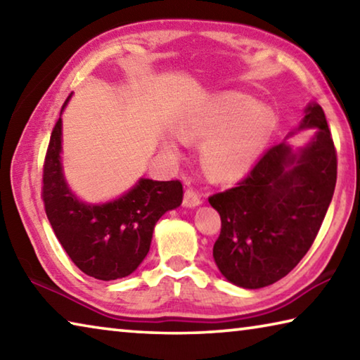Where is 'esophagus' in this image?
I'll return each instance as SVG.
<instances>
[{
  "label": "esophagus",
  "instance_id": "obj_1",
  "mask_svg": "<svg viewBox=\"0 0 360 360\" xmlns=\"http://www.w3.org/2000/svg\"><path fill=\"white\" fill-rule=\"evenodd\" d=\"M182 205H184L186 208H195V206L202 205V197H200V193L195 191V188L188 187L184 192V200H182Z\"/></svg>",
  "mask_w": 360,
  "mask_h": 360
}]
</instances>
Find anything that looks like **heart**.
<instances>
[{"instance_id": "obj_1", "label": "heart", "mask_w": 360, "mask_h": 360, "mask_svg": "<svg viewBox=\"0 0 360 360\" xmlns=\"http://www.w3.org/2000/svg\"><path fill=\"white\" fill-rule=\"evenodd\" d=\"M276 125L271 108L249 95L227 92L195 109L179 124L184 141H202L203 163L217 179L245 174L257 160Z\"/></svg>"}]
</instances>
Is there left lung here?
Instances as JSON below:
<instances>
[{
    "label": "left lung",
    "mask_w": 360,
    "mask_h": 360,
    "mask_svg": "<svg viewBox=\"0 0 360 360\" xmlns=\"http://www.w3.org/2000/svg\"><path fill=\"white\" fill-rule=\"evenodd\" d=\"M298 129L318 131L298 152L271 146L238 186L210 197L222 222L212 257L240 288H265L294 270L332 202L337 150L322 108L308 105Z\"/></svg>",
    "instance_id": "1"
}]
</instances>
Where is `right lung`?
<instances>
[{
	"label": "right lung",
	"instance_id": "obj_1",
	"mask_svg": "<svg viewBox=\"0 0 360 360\" xmlns=\"http://www.w3.org/2000/svg\"><path fill=\"white\" fill-rule=\"evenodd\" d=\"M60 152L62 119L53 127L42 168V200L53 233L85 275L101 281L129 276L148 255L158 219L182 203L181 181L143 178L114 202L87 205L66 184Z\"/></svg>",
	"mask_w": 360,
	"mask_h": 360
}]
</instances>
